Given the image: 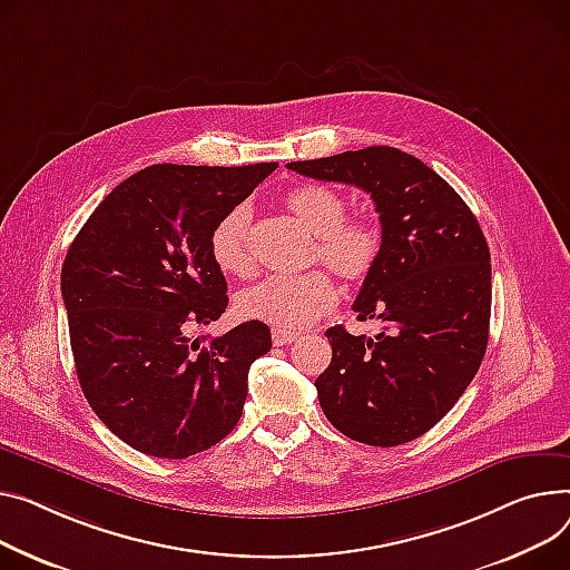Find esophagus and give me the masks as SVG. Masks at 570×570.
<instances>
[{
    "label": "esophagus",
    "instance_id": "esophagus-1",
    "mask_svg": "<svg viewBox=\"0 0 570 570\" xmlns=\"http://www.w3.org/2000/svg\"><path fill=\"white\" fill-rule=\"evenodd\" d=\"M297 336H299V332L273 327V341H275V346H288V344H293V341H297Z\"/></svg>",
    "mask_w": 570,
    "mask_h": 570
}]
</instances>
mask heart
<instances>
[{"instance_id":"obj_1","label":"heart","mask_w":570,"mask_h":570,"mask_svg":"<svg viewBox=\"0 0 570 570\" xmlns=\"http://www.w3.org/2000/svg\"><path fill=\"white\" fill-rule=\"evenodd\" d=\"M286 206L316 236V256L344 279H362L383 252V229L371 217H346L344 195L327 185H299L286 195ZM249 204L226 210L213 226L208 245L222 273L245 275L249 258ZM336 302L327 273L268 275L236 295V312L282 330H297L318 321Z\"/></svg>"}]
</instances>
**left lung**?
Returning a JSON list of instances; mask_svg holds the SVG:
<instances>
[{"mask_svg":"<svg viewBox=\"0 0 570 570\" xmlns=\"http://www.w3.org/2000/svg\"><path fill=\"white\" fill-rule=\"evenodd\" d=\"M286 167L364 189L383 226L353 312L385 327L375 338L344 325L325 332L332 362L316 377L325 416L371 446L424 435L463 396L488 346L490 252L476 217L442 176L392 146Z\"/></svg>","mask_w":570,"mask_h":570,"instance_id":"1","label":"left lung"}]
</instances>
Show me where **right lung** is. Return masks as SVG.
<instances>
[{
    "label": "right lung",
    "instance_id": "obj_1",
    "mask_svg": "<svg viewBox=\"0 0 570 570\" xmlns=\"http://www.w3.org/2000/svg\"><path fill=\"white\" fill-rule=\"evenodd\" d=\"M275 169L146 167L111 189L68 247L61 295L82 392L148 456H195L240 420L249 366L273 346L268 325L240 323L208 346L187 332L229 305L208 245L215 222Z\"/></svg>",
    "mask_w": 570,
    "mask_h": 570
}]
</instances>
